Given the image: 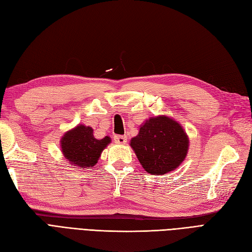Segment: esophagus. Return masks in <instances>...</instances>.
<instances>
[{
	"label": "esophagus",
	"mask_w": 252,
	"mask_h": 252,
	"mask_svg": "<svg viewBox=\"0 0 252 252\" xmlns=\"http://www.w3.org/2000/svg\"><path fill=\"white\" fill-rule=\"evenodd\" d=\"M113 139H114V142L116 144H126V142H127L126 136H119V134H116Z\"/></svg>",
	"instance_id": "1"
}]
</instances>
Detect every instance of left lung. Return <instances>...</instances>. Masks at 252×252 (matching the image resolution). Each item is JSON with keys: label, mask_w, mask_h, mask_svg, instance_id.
<instances>
[{"label": "left lung", "mask_w": 252, "mask_h": 252, "mask_svg": "<svg viewBox=\"0 0 252 252\" xmlns=\"http://www.w3.org/2000/svg\"><path fill=\"white\" fill-rule=\"evenodd\" d=\"M130 146L147 173L163 175L185 160L189 138L179 122L158 115L140 126L139 133L130 140Z\"/></svg>", "instance_id": "left-lung-1"}]
</instances>
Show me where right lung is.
Here are the masks:
<instances>
[{"instance_id":"add662e5","label":"right lung","mask_w":252,"mask_h":252,"mask_svg":"<svg viewBox=\"0 0 252 252\" xmlns=\"http://www.w3.org/2000/svg\"><path fill=\"white\" fill-rule=\"evenodd\" d=\"M93 132L92 127L79 124L66 131L61 139V150L72 168L89 169L94 167L102 151L111 143V138L109 136L96 139Z\"/></svg>"}]
</instances>
